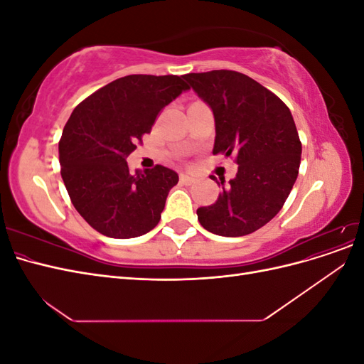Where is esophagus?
Masks as SVG:
<instances>
[{
    "instance_id": "obj_1",
    "label": "esophagus",
    "mask_w": 364,
    "mask_h": 364,
    "mask_svg": "<svg viewBox=\"0 0 364 364\" xmlns=\"http://www.w3.org/2000/svg\"><path fill=\"white\" fill-rule=\"evenodd\" d=\"M181 183H183V185H193L194 182H196V178H193V176H188V174H181Z\"/></svg>"
}]
</instances>
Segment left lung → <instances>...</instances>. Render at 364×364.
<instances>
[{
  "mask_svg": "<svg viewBox=\"0 0 364 364\" xmlns=\"http://www.w3.org/2000/svg\"><path fill=\"white\" fill-rule=\"evenodd\" d=\"M183 79L214 114L213 153H235L238 164L235 178L217 182L223 191L215 203L197 209V218L215 235L255 232L281 211L299 173L302 144L290 109L237 71L190 73Z\"/></svg>",
  "mask_w": 364,
  "mask_h": 364,
  "instance_id": "left-lung-1",
  "label": "left lung"
}]
</instances>
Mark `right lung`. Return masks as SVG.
Wrapping results in <instances>:
<instances>
[{"mask_svg":"<svg viewBox=\"0 0 364 364\" xmlns=\"http://www.w3.org/2000/svg\"><path fill=\"white\" fill-rule=\"evenodd\" d=\"M186 90L179 75L132 74L73 111L59 141L60 174L77 213L100 234L134 238L159 223L178 173L156 165L134 174L126 159L162 109Z\"/></svg>","mask_w":364,"mask_h":364,"instance_id":"obj_1","label":"right lung"}]
</instances>
